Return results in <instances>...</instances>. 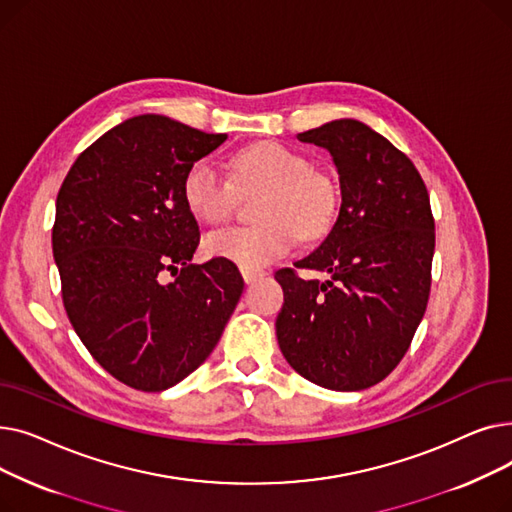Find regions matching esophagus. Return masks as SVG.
Returning <instances> with one entry per match:
<instances>
[{
    "label": "esophagus",
    "mask_w": 512,
    "mask_h": 512,
    "mask_svg": "<svg viewBox=\"0 0 512 512\" xmlns=\"http://www.w3.org/2000/svg\"><path fill=\"white\" fill-rule=\"evenodd\" d=\"M242 278H245V282L247 284H253V282H257L259 278H263L265 276V272L263 270H247V267H242Z\"/></svg>",
    "instance_id": "obj_1"
}]
</instances>
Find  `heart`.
<instances>
[{"label": "heart", "mask_w": 512, "mask_h": 512, "mask_svg": "<svg viewBox=\"0 0 512 512\" xmlns=\"http://www.w3.org/2000/svg\"><path fill=\"white\" fill-rule=\"evenodd\" d=\"M263 191L253 228H226L203 240L209 257L228 259L257 270L284 257L299 234L303 240L324 238L338 215L340 191L336 180L311 166V159L276 141L240 149L230 159V178L203 157L186 170L182 199L203 224L215 226L234 213L238 195Z\"/></svg>", "instance_id": "heart-1"}]
</instances>
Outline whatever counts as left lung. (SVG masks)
<instances>
[{
  "mask_svg": "<svg viewBox=\"0 0 512 512\" xmlns=\"http://www.w3.org/2000/svg\"><path fill=\"white\" fill-rule=\"evenodd\" d=\"M299 141L332 153L342 203L326 240L294 263L328 280L276 272L278 344L305 380L365 390L405 357L427 307L436 247L429 195L413 161L359 120L328 122Z\"/></svg>",
  "mask_w": 512,
  "mask_h": 512,
  "instance_id": "obj_1",
  "label": "left lung"
}]
</instances>
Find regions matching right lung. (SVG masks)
I'll use <instances>...</instances> for the list:
<instances>
[{
  "label": "right lung",
  "instance_id": "right-lung-1",
  "mask_svg": "<svg viewBox=\"0 0 512 512\" xmlns=\"http://www.w3.org/2000/svg\"><path fill=\"white\" fill-rule=\"evenodd\" d=\"M226 139L134 116L80 153L60 186L51 245L64 309L93 359L134 390L193 373L245 288L228 259L191 263L201 234L182 199L186 170Z\"/></svg>",
  "mask_w": 512,
  "mask_h": 512
}]
</instances>
